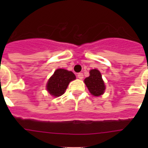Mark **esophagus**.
Returning a JSON list of instances; mask_svg holds the SVG:
<instances>
[{"mask_svg":"<svg viewBox=\"0 0 148 148\" xmlns=\"http://www.w3.org/2000/svg\"><path fill=\"white\" fill-rule=\"evenodd\" d=\"M77 76H78V78H79V79H83L84 78V75L83 73H78V75H77Z\"/></svg>","mask_w":148,"mask_h":148,"instance_id":"34e87169","label":"esophagus"}]
</instances>
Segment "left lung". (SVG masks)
Instances as JSON below:
<instances>
[{
    "instance_id": "left-lung-1",
    "label": "left lung",
    "mask_w": 148,
    "mask_h": 148,
    "mask_svg": "<svg viewBox=\"0 0 148 148\" xmlns=\"http://www.w3.org/2000/svg\"><path fill=\"white\" fill-rule=\"evenodd\" d=\"M84 83L89 91L94 96L102 95L105 90V85L101 75V73L96 69L90 71V76L84 79Z\"/></svg>"
}]
</instances>
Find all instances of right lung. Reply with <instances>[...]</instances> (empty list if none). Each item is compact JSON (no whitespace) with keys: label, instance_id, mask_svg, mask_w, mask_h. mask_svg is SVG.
Instances as JSON below:
<instances>
[{"label":"right lung","instance_id":"right-lung-1","mask_svg":"<svg viewBox=\"0 0 148 148\" xmlns=\"http://www.w3.org/2000/svg\"><path fill=\"white\" fill-rule=\"evenodd\" d=\"M75 74L64 69H58L49 78L47 84V90L51 95L58 97L64 93L70 82L75 79Z\"/></svg>","mask_w":148,"mask_h":148}]
</instances>
